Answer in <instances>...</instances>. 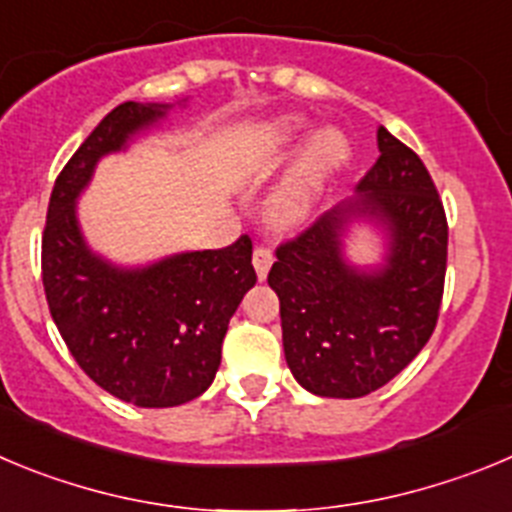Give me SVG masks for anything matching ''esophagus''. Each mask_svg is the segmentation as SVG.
<instances>
[{
  "instance_id": "1",
  "label": "esophagus",
  "mask_w": 512,
  "mask_h": 512,
  "mask_svg": "<svg viewBox=\"0 0 512 512\" xmlns=\"http://www.w3.org/2000/svg\"><path fill=\"white\" fill-rule=\"evenodd\" d=\"M271 264H274V253L269 246H256L253 248V269L259 274V279H266Z\"/></svg>"
}]
</instances>
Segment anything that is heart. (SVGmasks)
<instances>
[{
    "instance_id": "obj_1",
    "label": "heart",
    "mask_w": 512,
    "mask_h": 512,
    "mask_svg": "<svg viewBox=\"0 0 512 512\" xmlns=\"http://www.w3.org/2000/svg\"><path fill=\"white\" fill-rule=\"evenodd\" d=\"M304 121L297 116H284L261 126L248 144L243 147V164L246 167H271L287 157L302 139ZM348 157V142L340 131L325 129L309 142L299 159L297 170L289 177L271 200V218L281 225H294L309 213L314 195L320 190L322 180L335 170L342 159Z\"/></svg>"
}]
</instances>
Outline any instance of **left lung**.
<instances>
[{"instance_id": "8db88e82", "label": "left lung", "mask_w": 512, "mask_h": 512, "mask_svg": "<svg viewBox=\"0 0 512 512\" xmlns=\"http://www.w3.org/2000/svg\"><path fill=\"white\" fill-rule=\"evenodd\" d=\"M378 149L358 198L281 243L269 271L287 365L317 396L378 391L421 353L439 320L449 241L442 198L419 154L383 126ZM350 217H373L389 231L381 270H355L341 259Z\"/></svg>"}]
</instances>
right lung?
Instances as JSON below:
<instances>
[{
	"label": "right lung",
	"mask_w": 512,
	"mask_h": 512,
	"mask_svg": "<svg viewBox=\"0 0 512 512\" xmlns=\"http://www.w3.org/2000/svg\"><path fill=\"white\" fill-rule=\"evenodd\" d=\"M167 109L126 101L103 116L55 180L42 231V287L70 355L103 391L142 409L180 406L208 391L228 322L256 284L248 236L147 269L111 266L83 241L75 198L96 162Z\"/></svg>",
	"instance_id": "1"
}]
</instances>
